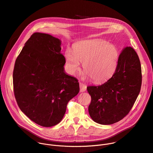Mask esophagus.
Here are the masks:
<instances>
[{
	"label": "esophagus",
	"mask_w": 153,
	"mask_h": 153,
	"mask_svg": "<svg viewBox=\"0 0 153 153\" xmlns=\"http://www.w3.org/2000/svg\"><path fill=\"white\" fill-rule=\"evenodd\" d=\"M79 88H80V92H85L86 90L87 86L83 83H79Z\"/></svg>",
	"instance_id": "obj_1"
}]
</instances>
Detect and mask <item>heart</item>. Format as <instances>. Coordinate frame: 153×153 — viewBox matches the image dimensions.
<instances>
[{
  "mask_svg": "<svg viewBox=\"0 0 153 153\" xmlns=\"http://www.w3.org/2000/svg\"><path fill=\"white\" fill-rule=\"evenodd\" d=\"M66 64L70 74H74L83 62V68L91 79L100 83L114 73L119 58L116 46L103 40H89L75 45L74 51L68 48L65 53Z\"/></svg>",
  "mask_w": 153,
  "mask_h": 153,
  "instance_id": "obj_1",
  "label": "heart"
}]
</instances>
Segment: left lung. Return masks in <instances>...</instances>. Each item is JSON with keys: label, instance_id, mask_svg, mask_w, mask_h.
<instances>
[{"label": "left lung", "instance_id": "8db88e82", "mask_svg": "<svg viewBox=\"0 0 153 153\" xmlns=\"http://www.w3.org/2000/svg\"><path fill=\"white\" fill-rule=\"evenodd\" d=\"M142 75L140 61L131 46L122 50L111 78L103 84L87 87L91 97L89 113L94 121L108 125L128 114L139 94Z\"/></svg>", "mask_w": 153, "mask_h": 153}]
</instances>
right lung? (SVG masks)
Instances as JSON below:
<instances>
[{
    "label": "right lung",
    "instance_id": "1",
    "mask_svg": "<svg viewBox=\"0 0 153 153\" xmlns=\"http://www.w3.org/2000/svg\"><path fill=\"white\" fill-rule=\"evenodd\" d=\"M61 41L50 34L33 33L15 61L13 83L18 107L29 118L49 127L60 123L79 83L64 72Z\"/></svg>",
    "mask_w": 153,
    "mask_h": 153
}]
</instances>
